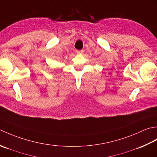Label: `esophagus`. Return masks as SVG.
Returning <instances> with one entry per match:
<instances>
[{"mask_svg": "<svg viewBox=\"0 0 157 157\" xmlns=\"http://www.w3.org/2000/svg\"><path fill=\"white\" fill-rule=\"evenodd\" d=\"M76 54H82L83 53V51H78V50H76Z\"/></svg>", "mask_w": 157, "mask_h": 157, "instance_id": "34e87169", "label": "esophagus"}]
</instances>
